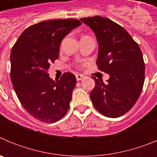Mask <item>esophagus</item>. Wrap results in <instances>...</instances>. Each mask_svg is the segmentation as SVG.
I'll return each instance as SVG.
<instances>
[{
  "label": "esophagus",
  "mask_w": 157,
  "mask_h": 157,
  "mask_svg": "<svg viewBox=\"0 0 157 157\" xmlns=\"http://www.w3.org/2000/svg\"><path fill=\"white\" fill-rule=\"evenodd\" d=\"M75 76H76V80H77V81H80V80H82L83 78H84V76L81 74H77Z\"/></svg>",
  "instance_id": "1"
}]
</instances>
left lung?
Listing matches in <instances>:
<instances>
[{"label": "left lung", "mask_w": 157, "mask_h": 157, "mask_svg": "<svg viewBox=\"0 0 157 157\" xmlns=\"http://www.w3.org/2000/svg\"><path fill=\"white\" fill-rule=\"evenodd\" d=\"M94 32L98 42V69L109 75L105 83L95 80L90 99L105 116L117 118L138 101L145 81V63L138 45L123 27L101 16L82 18Z\"/></svg>", "instance_id": "left-lung-1"}]
</instances>
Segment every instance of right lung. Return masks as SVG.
I'll return each instance as SVG.
<instances>
[{
  "label": "right lung",
  "mask_w": 157,
  "mask_h": 157,
  "mask_svg": "<svg viewBox=\"0 0 157 157\" xmlns=\"http://www.w3.org/2000/svg\"><path fill=\"white\" fill-rule=\"evenodd\" d=\"M81 24L75 19L41 22L26 29L12 47V86L25 110L40 121L56 122L68 110L75 76L66 72L54 81L48 70L59 57L63 37Z\"/></svg>",
  "instance_id": "add662e5"
}]
</instances>
